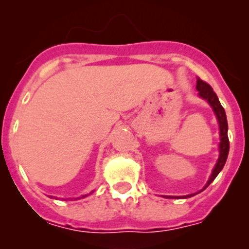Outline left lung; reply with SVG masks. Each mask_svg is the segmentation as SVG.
<instances>
[{"instance_id": "1", "label": "left lung", "mask_w": 249, "mask_h": 249, "mask_svg": "<svg viewBox=\"0 0 249 249\" xmlns=\"http://www.w3.org/2000/svg\"><path fill=\"white\" fill-rule=\"evenodd\" d=\"M196 90L199 91V96L201 99L205 100V101L208 102L211 107H212L213 112H214L215 118H217L218 125H219V157H218L217 162H215L214 167H213L212 173H211L210 178H208L207 183L205 184V187L202 188L200 192L194 193V194H189V195H183V196H167L170 199H188V197H192L194 195L199 194L201 193L202 190H205L213 180L215 179L219 172L222 171L223 167H224L225 161L228 159V154H229V139H228V120H227V114H225V110L220 105L219 100H218L217 95L215 92L213 91V89L211 88L210 84H207L206 82L197 78L196 82Z\"/></svg>"}]
</instances>
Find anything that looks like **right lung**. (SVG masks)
Wrapping results in <instances>:
<instances>
[{
	"mask_svg": "<svg viewBox=\"0 0 249 249\" xmlns=\"http://www.w3.org/2000/svg\"><path fill=\"white\" fill-rule=\"evenodd\" d=\"M91 193H92V192H91ZM91 193H89V194L80 195V196H78V197H72V199H65V200H79V199H84V197H87L88 195H90V194H91ZM49 197H52V199H56V200H57L56 196H50V195H49Z\"/></svg>",
	"mask_w": 249,
	"mask_h": 249,
	"instance_id": "1",
	"label": "right lung"
}]
</instances>
